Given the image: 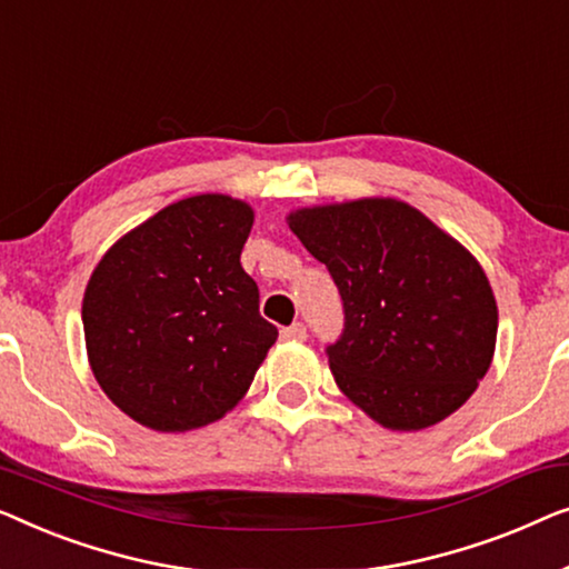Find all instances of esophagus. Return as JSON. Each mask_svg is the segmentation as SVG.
<instances>
[{
    "label": "esophagus",
    "instance_id": "obj_1",
    "mask_svg": "<svg viewBox=\"0 0 569 569\" xmlns=\"http://www.w3.org/2000/svg\"><path fill=\"white\" fill-rule=\"evenodd\" d=\"M281 338L283 340H307V327H303L301 322H293L288 325L281 330Z\"/></svg>",
    "mask_w": 569,
    "mask_h": 569
}]
</instances>
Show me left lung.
Here are the masks:
<instances>
[{"mask_svg":"<svg viewBox=\"0 0 569 569\" xmlns=\"http://www.w3.org/2000/svg\"><path fill=\"white\" fill-rule=\"evenodd\" d=\"M288 227L340 291L346 327L327 358L342 395L391 430L436 426L475 395L498 303L453 237L395 198L301 208Z\"/></svg>","mask_w":569,"mask_h":569,"instance_id":"8db88e82","label":"left lung"}]
</instances>
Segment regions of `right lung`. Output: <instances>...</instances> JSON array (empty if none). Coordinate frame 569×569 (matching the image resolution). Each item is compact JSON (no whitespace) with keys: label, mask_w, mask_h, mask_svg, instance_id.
<instances>
[{"label":"right lung","mask_w":569,"mask_h":569,"mask_svg":"<svg viewBox=\"0 0 569 569\" xmlns=\"http://www.w3.org/2000/svg\"><path fill=\"white\" fill-rule=\"evenodd\" d=\"M252 221L244 201L193 196L98 262L82 301L87 356L128 418L182 433L223 418L250 389L278 338L239 262Z\"/></svg>","instance_id":"obj_1"}]
</instances>
